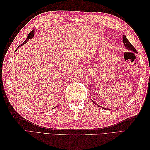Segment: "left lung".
<instances>
[{"label": "left lung", "mask_w": 150, "mask_h": 150, "mask_svg": "<svg viewBox=\"0 0 150 150\" xmlns=\"http://www.w3.org/2000/svg\"><path fill=\"white\" fill-rule=\"evenodd\" d=\"M122 42H123V44H124V45H125V46L126 47V48L127 49H128V50H129V51H133V52H135V53H138V52H137V50H136V49L133 46V45L131 44L129 42V40L127 39V38H126V36L125 35H123L122 36ZM93 102L96 104V105H97V106H98V104L95 103V102H94L93 101ZM99 107V106H98ZM101 108H103V109H104V110H108V109H106V108H103V107H102V106H100Z\"/></svg>", "instance_id": "left-lung-1"}]
</instances>
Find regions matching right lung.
<instances>
[{
	"label": "right lung",
	"mask_w": 150,
	"mask_h": 150,
	"mask_svg": "<svg viewBox=\"0 0 150 150\" xmlns=\"http://www.w3.org/2000/svg\"><path fill=\"white\" fill-rule=\"evenodd\" d=\"M34 32H35V30H33L30 32L29 34H28V38H27L26 40H24V42H22V43L20 45V46L16 49V50L15 51H17V49L18 48H19V47H21V46H22V45H24V44H25L27 42H28L29 39H32V38H33V37H34Z\"/></svg>",
	"instance_id": "add662e5"
}]
</instances>
